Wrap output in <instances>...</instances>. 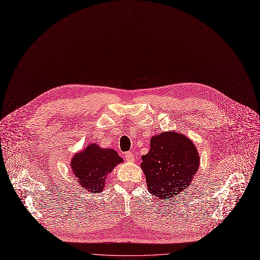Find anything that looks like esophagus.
Segmentation results:
<instances>
[{
    "mask_svg": "<svg viewBox=\"0 0 260 260\" xmlns=\"http://www.w3.org/2000/svg\"><path fill=\"white\" fill-rule=\"evenodd\" d=\"M124 157H125V159H126V161H128V162L134 161V155H133L131 152H126V153L124 154Z\"/></svg>",
    "mask_w": 260,
    "mask_h": 260,
    "instance_id": "1",
    "label": "esophagus"
}]
</instances>
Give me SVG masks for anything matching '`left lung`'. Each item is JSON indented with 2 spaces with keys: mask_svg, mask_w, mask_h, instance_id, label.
<instances>
[{
  "mask_svg": "<svg viewBox=\"0 0 260 260\" xmlns=\"http://www.w3.org/2000/svg\"><path fill=\"white\" fill-rule=\"evenodd\" d=\"M142 159L149 192L164 200L177 197L190 184L200 162L190 139L173 131L153 136Z\"/></svg>",
  "mask_w": 260,
  "mask_h": 260,
  "instance_id": "8db88e82",
  "label": "left lung"
}]
</instances>
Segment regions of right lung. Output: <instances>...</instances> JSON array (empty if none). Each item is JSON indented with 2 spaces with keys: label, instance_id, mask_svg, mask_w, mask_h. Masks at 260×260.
Returning a JSON list of instances; mask_svg holds the SVG:
<instances>
[{
  "label": "right lung",
  "instance_id": "obj_1",
  "mask_svg": "<svg viewBox=\"0 0 260 260\" xmlns=\"http://www.w3.org/2000/svg\"><path fill=\"white\" fill-rule=\"evenodd\" d=\"M121 162L123 159L114 150L91 144L73 157L71 166L80 185L89 191L100 192L106 183V176Z\"/></svg>",
  "mask_w": 260,
  "mask_h": 260
}]
</instances>
